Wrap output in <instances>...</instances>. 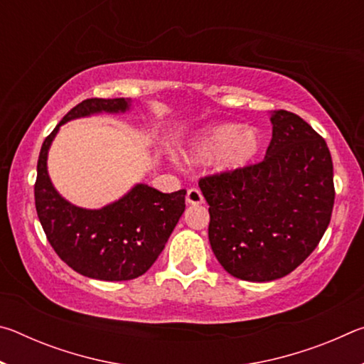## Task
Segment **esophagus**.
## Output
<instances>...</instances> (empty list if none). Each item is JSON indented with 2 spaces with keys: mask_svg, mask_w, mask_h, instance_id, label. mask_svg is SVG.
I'll return each mask as SVG.
<instances>
[{
  "mask_svg": "<svg viewBox=\"0 0 364 364\" xmlns=\"http://www.w3.org/2000/svg\"><path fill=\"white\" fill-rule=\"evenodd\" d=\"M186 202L191 205H199L204 202V196H202V193L199 189L196 188H191L188 189V194H186Z\"/></svg>",
  "mask_w": 364,
  "mask_h": 364,
  "instance_id": "1",
  "label": "esophagus"
}]
</instances>
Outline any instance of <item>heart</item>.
Masks as SVG:
<instances>
[{"label": "heart", "instance_id": "heart-1", "mask_svg": "<svg viewBox=\"0 0 364 364\" xmlns=\"http://www.w3.org/2000/svg\"><path fill=\"white\" fill-rule=\"evenodd\" d=\"M262 149V136L255 128H242L237 123H220L205 128L191 141L184 157L204 162L213 157V170L232 173L254 162Z\"/></svg>", "mask_w": 364, "mask_h": 364}]
</instances>
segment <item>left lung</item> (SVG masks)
I'll return each mask as SVG.
<instances>
[{
	"label": "left lung",
	"instance_id": "8db88e82",
	"mask_svg": "<svg viewBox=\"0 0 364 364\" xmlns=\"http://www.w3.org/2000/svg\"><path fill=\"white\" fill-rule=\"evenodd\" d=\"M262 162L200 178L210 213L208 241L234 278L279 279L316 249L334 207V170L326 141L287 110H273Z\"/></svg>",
	"mask_w": 364,
	"mask_h": 364
}]
</instances>
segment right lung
Segmentation results:
<instances>
[{
    "label": "right lung",
    "instance_id": "obj_1",
    "mask_svg": "<svg viewBox=\"0 0 364 364\" xmlns=\"http://www.w3.org/2000/svg\"><path fill=\"white\" fill-rule=\"evenodd\" d=\"M130 100H85L67 112L43 141L36 165L35 205L49 244L60 260L86 278L128 281L144 274L157 260L184 212L186 191L164 194L139 183L102 208L70 204L48 175V151L60 125L101 112H127Z\"/></svg>",
    "mask_w": 364,
    "mask_h": 364
}]
</instances>
